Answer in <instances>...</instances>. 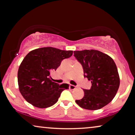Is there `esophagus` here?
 <instances>
[{
	"label": "esophagus",
	"mask_w": 135,
	"mask_h": 135,
	"mask_svg": "<svg viewBox=\"0 0 135 135\" xmlns=\"http://www.w3.org/2000/svg\"><path fill=\"white\" fill-rule=\"evenodd\" d=\"M76 88H77V86H74V85H72V84H70V89L74 90Z\"/></svg>",
	"instance_id": "obj_1"
}]
</instances>
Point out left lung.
I'll return each instance as SVG.
<instances>
[{"mask_svg": "<svg viewBox=\"0 0 135 135\" xmlns=\"http://www.w3.org/2000/svg\"><path fill=\"white\" fill-rule=\"evenodd\" d=\"M81 63L84 77L91 80L90 89H83L84 97L76 102L82 108L97 110L108 104L117 93L120 77L113 58L97 50L74 51Z\"/></svg>", "mask_w": 135, "mask_h": 135, "instance_id": "8db88e82", "label": "left lung"}]
</instances>
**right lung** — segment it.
Returning <instances> with one entry per match:
<instances>
[{"mask_svg": "<svg viewBox=\"0 0 135 135\" xmlns=\"http://www.w3.org/2000/svg\"><path fill=\"white\" fill-rule=\"evenodd\" d=\"M73 53V51L45 47L33 50L25 56L18 69V83L20 92L27 102L37 108H46L58 101L68 84L59 85L52 81L50 73Z\"/></svg>", "mask_w": 135, "mask_h": 135, "instance_id": "1", "label": "right lung"}]
</instances>
